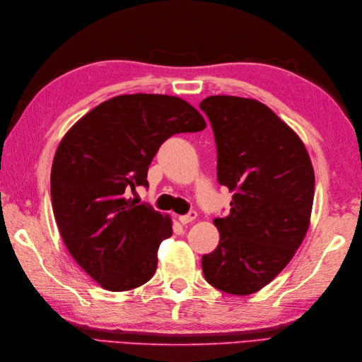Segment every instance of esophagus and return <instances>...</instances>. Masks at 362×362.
Segmentation results:
<instances>
[{
	"label": "esophagus",
	"mask_w": 362,
	"mask_h": 362,
	"mask_svg": "<svg viewBox=\"0 0 362 362\" xmlns=\"http://www.w3.org/2000/svg\"><path fill=\"white\" fill-rule=\"evenodd\" d=\"M196 218H197V213L189 211L187 214H182V216H179V221L182 222V224H189V222H193Z\"/></svg>",
	"instance_id": "esophagus-1"
}]
</instances>
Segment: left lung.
Here are the masks:
<instances>
[{
  "label": "left lung",
  "mask_w": 362,
  "mask_h": 362,
  "mask_svg": "<svg viewBox=\"0 0 362 362\" xmlns=\"http://www.w3.org/2000/svg\"><path fill=\"white\" fill-rule=\"evenodd\" d=\"M218 151V182L233 191L214 219L219 244L202 257L205 280L247 296L279 275L310 226L314 171L302 140L255 99L210 96L199 104Z\"/></svg>",
  "instance_id": "8db88e82"
}]
</instances>
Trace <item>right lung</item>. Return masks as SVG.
I'll return each mask as SVG.
<instances>
[{"label": "right lung", "instance_id": "obj_1", "mask_svg": "<svg viewBox=\"0 0 362 362\" xmlns=\"http://www.w3.org/2000/svg\"><path fill=\"white\" fill-rule=\"evenodd\" d=\"M205 126L180 98L122 95L90 110L60 141L51 169L54 218L68 252L103 288L129 291L152 279L171 221L129 193L149 187V165L169 136Z\"/></svg>", "mask_w": 362, "mask_h": 362}]
</instances>
